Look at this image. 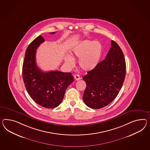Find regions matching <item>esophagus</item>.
I'll list each match as a JSON object with an SVG mask.
<instances>
[{"label": "esophagus", "instance_id": "esophagus-1", "mask_svg": "<svg viewBox=\"0 0 150 150\" xmlns=\"http://www.w3.org/2000/svg\"><path fill=\"white\" fill-rule=\"evenodd\" d=\"M74 79H75L76 81H79V80L81 79V77H80V76L78 75V74L75 75V76H74Z\"/></svg>", "mask_w": 150, "mask_h": 150}]
</instances>
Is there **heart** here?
<instances>
[{"mask_svg": "<svg viewBox=\"0 0 150 150\" xmlns=\"http://www.w3.org/2000/svg\"><path fill=\"white\" fill-rule=\"evenodd\" d=\"M103 48L98 41L84 40L73 45L71 53L65 59L66 64L69 67L74 65V58H79V65L85 71L95 69L98 64L102 55Z\"/></svg>", "mask_w": 150, "mask_h": 150, "instance_id": "obj_1", "label": "heart"}]
</instances>
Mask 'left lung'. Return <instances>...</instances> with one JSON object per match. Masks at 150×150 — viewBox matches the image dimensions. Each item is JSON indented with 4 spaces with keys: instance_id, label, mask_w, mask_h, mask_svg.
<instances>
[{
    "instance_id": "8db88e82",
    "label": "left lung",
    "mask_w": 150,
    "mask_h": 150,
    "mask_svg": "<svg viewBox=\"0 0 150 150\" xmlns=\"http://www.w3.org/2000/svg\"><path fill=\"white\" fill-rule=\"evenodd\" d=\"M126 71L123 52L117 43L111 40L105 59L83 78L86 84L83 96L86 105L97 109L110 103L122 86Z\"/></svg>"
}]
</instances>
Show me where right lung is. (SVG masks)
Segmentation results:
<instances>
[{
  "instance_id": "obj_1",
  "label": "right lung",
  "mask_w": 150,
  "mask_h": 150,
  "mask_svg": "<svg viewBox=\"0 0 150 150\" xmlns=\"http://www.w3.org/2000/svg\"><path fill=\"white\" fill-rule=\"evenodd\" d=\"M44 41L45 39L40 35L28 47L23 62L22 75L31 98L43 107L54 108L62 103L66 88L73 81V77L71 73L58 71L44 72L39 69L36 62V50Z\"/></svg>"
}]
</instances>
